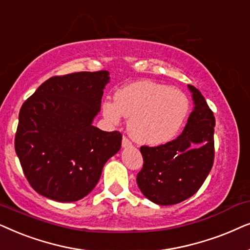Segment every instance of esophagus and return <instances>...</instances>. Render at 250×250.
Wrapping results in <instances>:
<instances>
[{
    "label": "esophagus",
    "mask_w": 250,
    "mask_h": 250,
    "mask_svg": "<svg viewBox=\"0 0 250 250\" xmlns=\"http://www.w3.org/2000/svg\"><path fill=\"white\" fill-rule=\"evenodd\" d=\"M132 143L129 141V138L125 137V136H123L122 138V147H129V146H131Z\"/></svg>",
    "instance_id": "obj_1"
}]
</instances>
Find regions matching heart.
Segmentation results:
<instances>
[{
  "label": "heart",
  "mask_w": 250,
  "mask_h": 250,
  "mask_svg": "<svg viewBox=\"0 0 250 250\" xmlns=\"http://www.w3.org/2000/svg\"><path fill=\"white\" fill-rule=\"evenodd\" d=\"M103 114L109 122L129 119L131 137L143 145H161L175 137L184 123L189 102L184 92L153 81H139L119 89L114 102L105 101Z\"/></svg>",
  "instance_id": "b5f03b06"
}]
</instances>
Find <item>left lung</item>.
Instances as JSON below:
<instances>
[{"instance_id": "obj_1", "label": "left lung", "mask_w": 250, "mask_h": 250, "mask_svg": "<svg viewBox=\"0 0 250 250\" xmlns=\"http://www.w3.org/2000/svg\"><path fill=\"white\" fill-rule=\"evenodd\" d=\"M188 89L195 106L182 135L166 144L141 147L144 164L137 175L138 188L161 206L191 198L214 165L215 116L201 92L193 85Z\"/></svg>"}]
</instances>
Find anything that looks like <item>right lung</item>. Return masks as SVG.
Wrapping results in <instances>:
<instances>
[{"instance_id":"obj_1","label":"right lung","mask_w":250,"mask_h":250,"mask_svg":"<svg viewBox=\"0 0 250 250\" xmlns=\"http://www.w3.org/2000/svg\"><path fill=\"white\" fill-rule=\"evenodd\" d=\"M108 81L107 71L52 76L22 104L15 149L39 194L59 202L84 198L121 148V132L92 125Z\"/></svg>"}]
</instances>
